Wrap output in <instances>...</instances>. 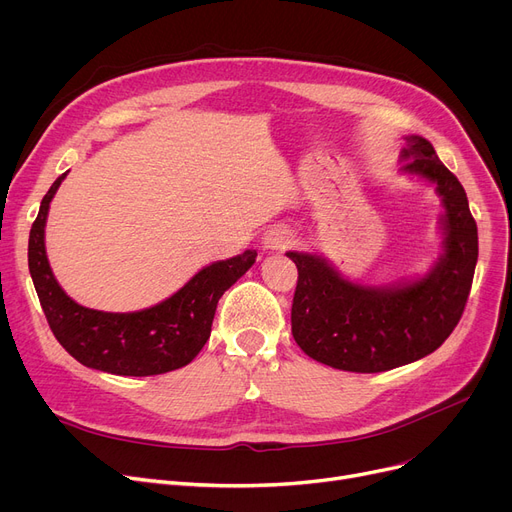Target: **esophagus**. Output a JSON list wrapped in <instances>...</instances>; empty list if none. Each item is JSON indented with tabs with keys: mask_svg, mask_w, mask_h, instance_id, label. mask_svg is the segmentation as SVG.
I'll use <instances>...</instances> for the list:
<instances>
[{
	"mask_svg": "<svg viewBox=\"0 0 512 512\" xmlns=\"http://www.w3.org/2000/svg\"><path fill=\"white\" fill-rule=\"evenodd\" d=\"M294 242V236L286 228H272L263 236V247L267 251H286Z\"/></svg>",
	"mask_w": 512,
	"mask_h": 512,
	"instance_id": "esophagus-1",
	"label": "esophagus"
}]
</instances>
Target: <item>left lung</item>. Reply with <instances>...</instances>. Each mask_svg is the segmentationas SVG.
Returning a JSON list of instances; mask_svg holds the SVG:
<instances>
[{"label":"left lung","mask_w":512,"mask_h":512,"mask_svg":"<svg viewBox=\"0 0 512 512\" xmlns=\"http://www.w3.org/2000/svg\"><path fill=\"white\" fill-rule=\"evenodd\" d=\"M402 172L436 184L444 205V253L423 278L388 288L344 280L319 255L288 251L299 282L292 336L311 359L342 371L378 373L419 361L452 334L465 311L475 263L477 224L459 182L423 137H407Z\"/></svg>","instance_id":"8db88e82"}]
</instances>
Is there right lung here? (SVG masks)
<instances>
[{"instance_id": "1", "label": "right lung", "mask_w": 512, "mask_h": 512, "mask_svg": "<svg viewBox=\"0 0 512 512\" xmlns=\"http://www.w3.org/2000/svg\"><path fill=\"white\" fill-rule=\"evenodd\" d=\"M64 178L66 172L43 197L29 236V270L53 336L78 363L114 375L145 378L191 363L211 334L220 297L255 263L257 251L203 267L155 307L134 313L87 309L62 290L45 255L47 211Z\"/></svg>"}]
</instances>
